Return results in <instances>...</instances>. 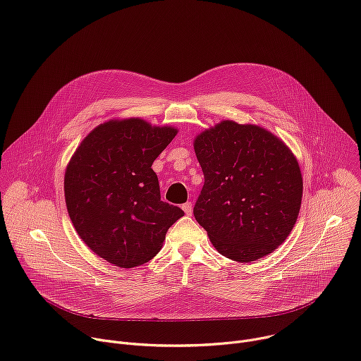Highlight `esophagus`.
<instances>
[{"label":"esophagus","mask_w":361,"mask_h":361,"mask_svg":"<svg viewBox=\"0 0 361 361\" xmlns=\"http://www.w3.org/2000/svg\"><path fill=\"white\" fill-rule=\"evenodd\" d=\"M182 209H183L185 214H188V216L192 214V203L190 202H186L185 204H182Z\"/></svg>","instance_id":"esophagus-1"}]
</instances>
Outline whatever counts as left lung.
Returning <instances> with one entry per match:
<instances>
[{"label": "left lung", "instance_id": "obj_1", "mask_svg": "<svg viewBox=\"0 0 361 361\" xmlns=\"http://www.w3.org/2000/svg\"><path fill=\"white\" fill-rule=\"evenodd\" d=\"M204 185L193 207L221 255L240 263L274 252L290 235L303 178L286 143L255 123L224 119L193 139Z\"/></svg>", "mask_w": 361, "mask_h": 361}]
</instances>
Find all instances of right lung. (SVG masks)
Returning <instances> with one entry per match:
<instances>
[{
  "instance_id": "obj_1",
  "label": "right lung",
  "mask_w": 361,
  "mask_h": 361,
  "mask_svg": "<svg viewBox=\"0 0 361 361\" xmlns=\"http://www.w3.org/2000/svg\"><path fill=\"white\" fill-rule=\"evenodd\" d=\"M178 128L142 118L109 119L94 128L71 157L63 176L68 214L82 242L114 266L154 259L168 229L185 214L161 200L154 161Z\"/></svg>"
}]
</instances>
